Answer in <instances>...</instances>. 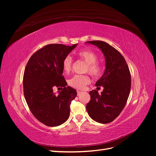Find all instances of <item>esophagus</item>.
Returning a JSON list of instances; mask_svg holds the SVG:
<instances>
[{"label":"esophagus","mask_w":156,"mask_h":156,"mask_svg":"<svg viewBox=\"0 0 156 156\" xmlns=\"http://www.w3.org/2000/svg\"><path fill=\"white\" fill-rule=\"evenodd\" d=\"M81 93H82V92H81V91H80V90H77V96L80 95V94H81Z\"/></svg>","instance_id":"1"}]
</instances>
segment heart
Here are the masks:
<instances>
[{
    "mask_svg": "<svg viewBox=\"0 0 156 156\" xmlns=\"http://www.w3.org/2000/svg\"><path fill=\"white\" fill-rule=\"evenodd\" d=\"M77 58L87 64L84 72H88L94 78L101 75L103 71V66L98 60V55L91 50L84 49L76 53ZM62 69L66 73H69L72 69L73 59L67 56L62 60ZM90 83V77L88 75H75L68 80V84L76 89H83Z\"/></svg>",
    "mask_w": 156,
    "mask_h": 156,
    "instance_id": "obj_1",
    "label": "heart"
}]
</instances>
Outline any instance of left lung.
<instances>
[{"label": "left lung", "mask_w": 156, "mask_h": 156, "mask_svg": "<svg viewBox=\"0 0 156 156\" xmlns=\"http://www.w3.org/2000/svg\"><path fill=\"white\" fill-rule=\"evenodd\" d=\"M104 54L106 69L96 83L103 86L101 95L96 90L89 92L90 100L87 110L91 119L99 123L112 122L124 109L131 90V73L124 56L119 51L103 41H88Z\"/></svg>", "instance_id": "1"}]
</instances>
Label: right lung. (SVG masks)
Here are the masks:
<instances>
[{
	"label": "right lung",
	"mask_w": 156,
	"mask_h": 156,
	"mask_svg": "<svg viewBox=\"0 0 156 156\" xmlns=\"http://www.w3.org/2000/svg\"><path fill=\"white\" fill-rule=\"evenodd\" d=\"M76 46L47 45L35 52L27 64L23 81L25 100L32 115L45 126H60L69 116L71 102L77 92L66 87L62 64ZM55 86L63 88L58 95L53 92Z\"/></svg>",
	"instance_id": "1"
}]
</instances>
